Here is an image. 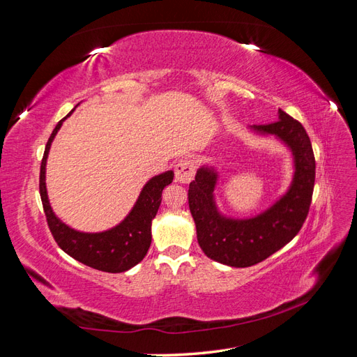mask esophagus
Returning <instances> with one entry per match:
<instances>
[{"mask_svg": "<svg viewBox=\"0 0 357 357\" xmlns=\"http://www.w3.org/2000/svg\"><path fill=\"white\" fill-rule=\"evenodd\" d=\"M195 162L192 159H180L176 164V181L183 183V185H188L193 180V176H195Z\"/></svg>", "mask_w": 357, "mask_h": 357, "instance_id": "34e87169", "label": "esophagus"}]
</instances>
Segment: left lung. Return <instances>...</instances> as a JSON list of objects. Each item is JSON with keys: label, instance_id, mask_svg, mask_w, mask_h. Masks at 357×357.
<instances>
[{"label": "left lung", "instance_id": "obj_1", "mask_svg": "<svg viewBox=\"0 0 357 357\" xmlns=\"http://www.w3.org/2000/svg\"><path fill=\"white\" fill-rule=\"evenodd\" d=\"M253 129L278 137L294 152L295 177L282 199L253 219H225L213 201L218 176L207 167L198 169L188 193L202 252L215 262L235 268L262 262L294 240L308 215L316 180V159L310 137L296 119L280 109L278 121L255 125Z\"/></svg>", "mask_w": 357, "mask_h": 357}]
</instances>
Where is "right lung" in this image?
<instances>
[{
  "label": "right lung",
  "instance_id": "obj_1",
  "mask_svg": "<svg viewBox=\"0 0 357 357\" xmlns=\"http://www.w3.org/2000/svg\"><path fill=\"white\" fill-rule=\"evenodd\" d=\"M74 112V109L58 122L45 149V155L40 165V197L43 202V210L46 214V220L53 238L63 252L70 255L75 261H79L91 268L104 273H123L129 268L142 262L152 243V220L159 210L162 201V190L168 186L174 177V172L167 171L152 180L139 193L132 211L128 218L117 225L116 228L100 232V234H84L77 232L67 225H63L55 214H53L46 192V159L49 155L50 144L55 138L62 122Z\"/></svg>",
  "mask_w": 357,
  "mask_h": 357
}]
</instances>
